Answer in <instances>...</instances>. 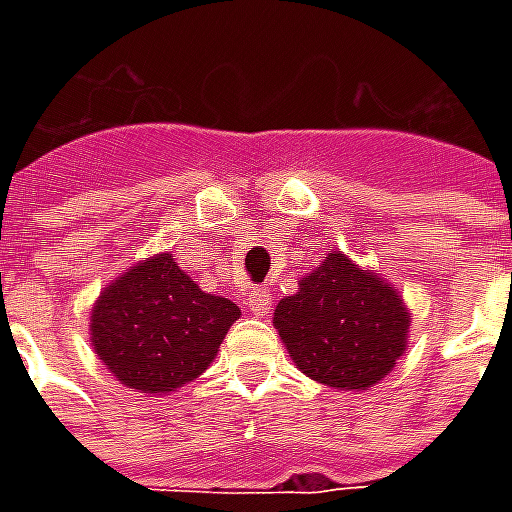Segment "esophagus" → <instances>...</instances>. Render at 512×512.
<instances>
[{"mask_svg":"<svg viewBox=\"0 0 512 512\" xmlns=\"http://www.w3.org/2000/svg\"><path fill=\"white\" fill-rule=\"evenodd\" d=\"M246 304H249V312H252V315H266V312L271 310L274 299H271V293H268L266 288H255L249 293Z\"/></svg>","mask_w":512,"mask_h":512,"instance_id":"esophagus-1","label":"esophagus"}]
</instances>
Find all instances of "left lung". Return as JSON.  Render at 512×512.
I'll list each match as a JSON object with an SVG mask.
<instances>
[{"label":"left lung","instance_id":"8db88e82","mask_svg":"<svg viewBox=\"0 0 512 512\" xmlns=\"http://www.w3.org/2000/svg\"><path fill=\"white\" fill-rule=\"evenodd\" d=\"M408 323L411 312L397 290L343 252H329L299 279V293L274 310V326L301 373L351 392L392 373L408 345Z\"/></svg>","mask_w":512,"mask_h":512}]
</instances>
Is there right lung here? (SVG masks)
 Here are the masks:
<instances>
[{
  "label": "right lung",
  "instance_id": "add662e5",
  "mask_svg": "<svg viewBox=\"0 0 512 512\" xmlns=\"http://www.w3.org/2000/svg\"><path fill=\"white\" fill-rule=\"evenodd\" d=\"M238 318L233 301L200 290L164 252L106 285L90 312V343L120 384L167 395L211 367Z\"/></svg>",
  "mask_w": 512,
  "mask_h": 512
}]
</instances>
